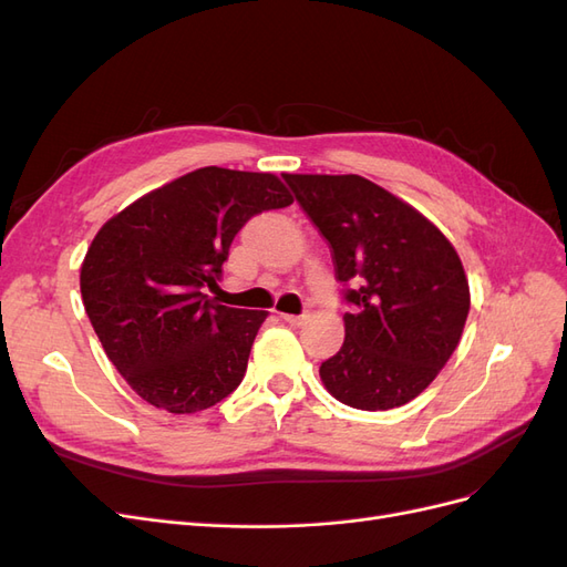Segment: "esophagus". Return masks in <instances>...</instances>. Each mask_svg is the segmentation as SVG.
<instances>
[{
    "mask_svg": "<svg viewBox=\"0 0 567 567\" xmlns=\"http://www.w3.org/2000/svg\"><path fill=\"white\" fill-rule=\"evenodd\" d=\"M281 319L290 326H302L307 319H310V315H307V312H302V315H281Z\"/></svg>",
    "mask_w": 567,
    "mask_h": 567,
    "instance_id": "1",
    "label": "esophagus"
}]
</instances>
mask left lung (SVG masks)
Here are the masks:
<instances>
[{
    "label": "left lung",
    "mask_w": 567,
    "mask_h": 567,
    "mask_svg": "<svg viewBox=\"0 0 567 567\" xmlns=\"http://www.w3.org/2000/svg\"><path fill=\"white\" fill-rule=\"evenodd\" d=\"M331 248L346 342L321 362L342 404L385 411L435 381L471 310L454 246L419 210L359 175H284Z\"/></svg>",
    "instance_id": "1"
}]
</instances>
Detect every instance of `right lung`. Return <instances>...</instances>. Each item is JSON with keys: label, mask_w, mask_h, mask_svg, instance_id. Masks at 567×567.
I'll return each instance as SVG.
<instances>
[{"label": "right lung", "mask_w": 567, "mask_h": 567, "mask_svg": "<svg viewBox=\"0 0 567 567\" xmlns=\"http://www.w3.org/2000/svg\"><path fill=\"white\" fill-rule=\"evenodd\" d=\"M293 196L269 173L200 167L99 229L84 255V312L113 367L142 400L194 414L241 385L267 312L213 305L234 236Z\"/></svg>", "instance_id": "add662e5"}]
</instances>
